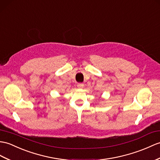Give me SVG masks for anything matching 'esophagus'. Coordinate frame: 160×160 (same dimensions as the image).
Returning a JSON list of instances; mask_svg holds the SVG:
<instances>
[{
    "label": "esophagus",
    "instance_id": "34e87169",
    "mask_svg": "<svg viewBox=\"0 0 160 160\" xmlns=\"http://www.w3.org/2000/svg\"><path fill=\"white\" fill-rule=\"evenodd\" d=\"M77 87L78 88H82L84 87V84L82 83H78L77 84Z\"/></svg>",
    "mask_w": 160,
    "mask_h": 160
}]
</instances>
